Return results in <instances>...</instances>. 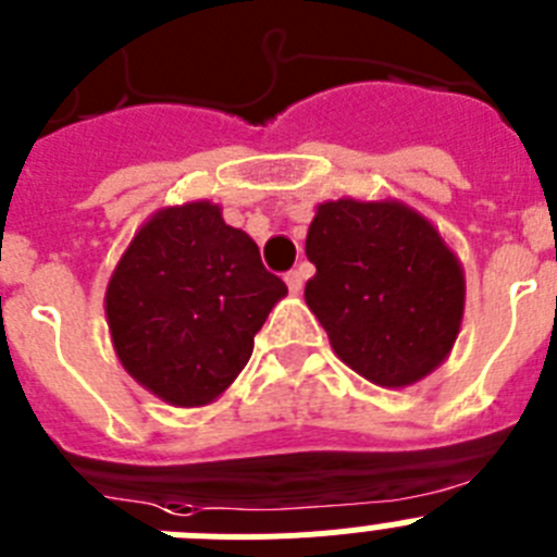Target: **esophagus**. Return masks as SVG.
Returning <instances> with one entry per match:
<instances>
[{"label":"esophagus","instance_id":"1","mask_svg":"<svg viewBox=\"0 0 557 557\" xmlns=\"http://www.w3.org/2000/svg\"><path fill=\"white\" fill-rule=\"evenodd\" d=\"M284 282H287L289 293H293V295H298V293H301V287H304V275L298 273V270H293V273H287V275H284Z\"/></svg>","mask_w":557,"mask_h":557}]
</instances>
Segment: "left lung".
<instances>
[{
	"instance_id": "1",
	"label": "left lung",
	"mask_w": 557,
	"mask_h": 557,
	"mask_svg": "<svg viewBox=\"0 0 557 557\" xmlns=\"http://www.w3.org/2000/svg\"><path fill=\"white\" fill-rule=\"evenodd\" d=\"M318 273L304 298L348 368L407 387L455 346L466 307L462 264L435 225L398 200H329L307 234Z\"/></svg>"
}]
</instances>
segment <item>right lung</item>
<instances>
[{"label": "right lung", "instance_id": "obj_1", "mask_svg": "<svg viewBox=\"0 0 557 557\" xmlns=\"http://www.w3.org/2000/svg\"><path fill=\"white\" fill-rule=\"evenodd\" d=\"M287 284L268 273L220 206L156 211L106 289L113 351L141 387L175 407H203L248 366L253 337Z\"/></svg>", "mask_w": 557, "mask_h": 557}]
</instances>
